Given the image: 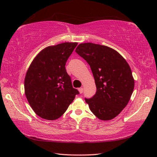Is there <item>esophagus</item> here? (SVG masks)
<instances>
[{
  "label": "esophagus",
  "instance_id": "34e87169",
  "mask_svg": "<svg viewBox=\"0 0 157 157\" xmlns=\"http://www.w3.org/2000/svg\"><path fill=\"white\" fill-rule=\"evenodd\" d=\"M83 90H84V89H83V88H80L78 89V91H79V93H80V94L83 93Z\"/></svg>",
  "mask_w": 157,
  "mask_h": 157
}]
</instances>
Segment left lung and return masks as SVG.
Returning <instances> with one entry per match:
<instances>
[{
    "label": "left lung",
    "mask_w": 157,
    "mask_h": 157,
    "mask_svg": "<svg viewBox=\"0 0 157 157\" xmlns=\"http://www.w3.org/2000/svg\"><path fill=\"white\" fill-rule=\"evenodd\" d=\"M75 52L90 66L96 92L85 98L96 117L114 119L128 105L134 88L132 70L125 59L106 46L87 42L79 44Z\"/></svg>",
    "instance_id": "obj_1"
}]
</instances>
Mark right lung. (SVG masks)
<instances>
[{
  "label": "right lung",
  "instance_id": "obj_1",
  "mask_svg": "<svg viewBox=\"0 0 157 157\" xmlns=\"http://www.w3.org/2000/svg\"><path fill=\"white\" fill-rule=\"evenodd\" d=\"M77 45V42H65L47 46L29 67L25 94L33 111L42 119L59 118L79 94L65 69L66 62Z\"/></svg>",
  "mask_w": 157,
  "mask_h": 157
}]
</instances>
